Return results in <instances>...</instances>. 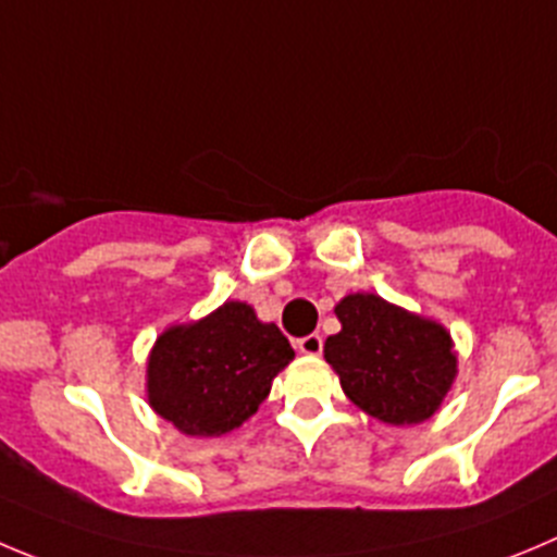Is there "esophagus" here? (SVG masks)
Returning <instances> with one entry per match:
<instances>
[{"mask_svg": "<svg viewBox=\"0 0 557 557\" xmlns=\"http://www.w3.org/2000/svg\"><path fill=\"white\" fill-rule=\"evenodd\" d=\"M296 349L308 357H315V355H321V349H324V341H321V335H315L313 332V335L299 337V341H296Z\"/></svg>", "mask_w": 557, "mask_h": 557, "instance_id": "34e87169", "label": "esophagus"}]
</instances>
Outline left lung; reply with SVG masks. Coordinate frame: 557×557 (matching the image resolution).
<instances>
[{
	"label": "left lung",
	"instance_id": "8db88e82",
	"mask_svg": "<svg viewBox=\"0 0 557 557\" xmlns=\"http://www.w3.org/2000/svg\"><path fill=\"white\" fill-rule=\"evenodd\" d=\"M335 315L324 357L349 401L389 425L429 420L456 379L450 332L376 294L343 296Z\"/></svg>",
	"mask_w": 557,
	"mask_h": 557
}]
</instances>
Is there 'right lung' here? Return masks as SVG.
<instances>
[{
  "label": "right lung",
  "mask_w": 557,
  "mask_h": 557,
  "mask_svg": "<svg viewBox=\"0 0 557 557\" xmlns=\"http://www.w3.org/2000/svg\"><path fill=\"white\" fill-rule=\"evenodd\" d=\"M290 360L294 349L277 324L258 321L247 302H225L156 337L148 404L184 434L222 436L258 412Z\"/></svg>",
  "instance_id": "1"
}]
</instances>
